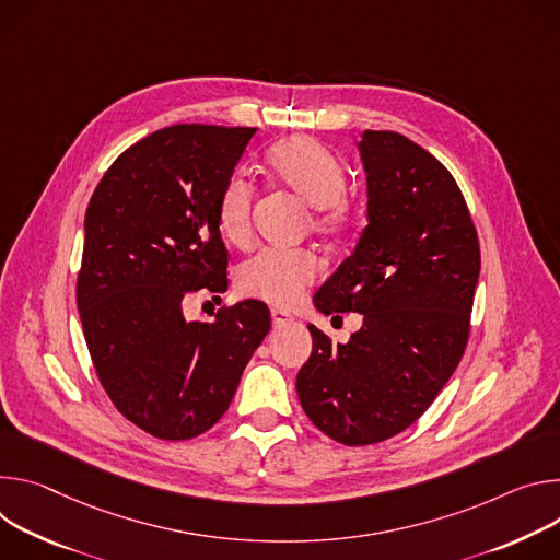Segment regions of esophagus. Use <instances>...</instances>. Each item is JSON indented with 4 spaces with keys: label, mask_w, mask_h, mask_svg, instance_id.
Wrapping results in <instances>:
<instances>
[{
    "label": "esophagus",
    "mask_w": 560,
    "mask_h": 560,
    "mask_svg": "<svg viewBox=\"0 0 560 560\" xmlns=\"http://www.w3.org/2000/svg\"><path fill=\"white\" fill-rule=\"evenodd\" d=\"M271 320H273V327L278 329V327L289 325V323L293 320V316L287 314V312H282V308H273V312H271Z\"/></svg>",
    "instance_id": "34e87169"
}]
</instances>
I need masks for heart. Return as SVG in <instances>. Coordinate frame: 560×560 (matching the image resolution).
Segmentation results:
<instances>
[{
	"instance_id": "obj_1",
	"label": "heart",
	"mask_w": 560,
	"mask_h": 560,
	"mask_svg": "<svg viewBox=\"0 0 560 560\" xmlns=\"http://www.w3.org/2000/svg\"><path fill=\"white\" fill-rule=\"evenodd\" d=\"M271 177L312 205V229L331 240H345L360 220L358 202L347 196V171L340 158L308 136H293L267 153ZM256 189L242 175H233L222 186L218 200V224L231 244L252 240V213ZM320 260L308 248H267L240 269V289L271 304H293L304 287L316 282Z\"/></svg>"
}]
</instances>
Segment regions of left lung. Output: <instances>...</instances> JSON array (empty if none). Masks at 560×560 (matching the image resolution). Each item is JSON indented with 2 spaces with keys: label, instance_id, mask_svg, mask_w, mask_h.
Here are the masks:
<instances>
[{
  "label": "left lung",
  "instance_id": "left-lung-1",
  "mask_svg": "<svg viewBox=\"0 0 560 560\" xmlns=\"http://www.w3.org/2000/svg\"><path fill=\"white\" fill-rule=\"evenodd\" d=\"M358 149L369 224L314 304L364 323L347 345L308 325L314 349L295 378L308 420L347 447L396 436L441 394L469 340L480 273L478 233L445 164L394 131H364Z\"/></svg>",
  "mask_w": 560,
  "mask_h": 560
}]
</instances>
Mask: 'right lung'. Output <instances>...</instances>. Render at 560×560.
Instances as JSON below:
<instances>
[{"instance_id": "1", "label": "right lung", "mask_w": 560, "mask_h": 560, "mask_svg": "<svg viewBox=\"0 0 560 560\" xmlns=\"http://www.w3.org/2000/svg\"><path fill=\"white\" fill-rule=\"evenodd\" d=\"M256 129L175 124L124 151L86 209L78 308L115 409L162 441H189L229 409L271 329L244 300L186 323L182 298L229 287L218 200Z\"/></svg>"}]
</instances>
